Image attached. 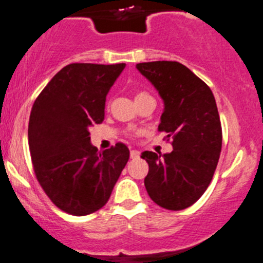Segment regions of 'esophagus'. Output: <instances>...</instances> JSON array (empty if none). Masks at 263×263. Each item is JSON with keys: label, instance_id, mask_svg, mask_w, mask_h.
Returning <instances> with one entry per match:
<instances>
[{"label": "esophagus", "instance_id": "34e87169", "mask_svg": "<svg viewBox=\"0 0 263 263\" xmlns=\"http://www.w3.org/2000/svg\"><path fill=\"white\" fill-rule=\"evenodd\" d=\"M139 156H140L139 151H137V149L130 151V158H133V160H135V158H139Z\"/></svg>", "mask_w": 263, "mask_h": 263}]
</instances>
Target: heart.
<instances>
[{
	"label": "heart",
	"instance_id": "b5f03b06",
	"mask_svg": "<svg viewBox=\"0 0 263 263\" xmlns=\"http://www.w3.org/2000/svg\"><path fill=\"white\" fill-rule=\"evenodd\" d=\"M148 97H152V96L148 95L147 92H138L137 95H135V102L139 100H143V98H148Z\"/></svg>",
	"mask_w": 263,
	"mask_h": 263
}]
</instances>
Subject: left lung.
Wrapping results in <instances>:
<instances>
[{
  "label": "left lung",
  "instance_id": "obj_1",
  "mask_svg": "<svg viewBox=\"0 0 263 263\" xmlns=\"http://www.w3.org/2000/svg\"><path fill=\"white\" fill-rule=\"evenodd\" d=\"M163 101L158 130L173 138V152L144 151L149 170L148 196L166 210L179 211L206 192L220 158L222 132L216 101L209 85L176 61L137 64Z\"/></svg>",
  "mask_w": 263,
  "mask_h": 263
}]
</instances>
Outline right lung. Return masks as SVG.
<instances>
[{"label": "right lung", "instance_id": "add662e5", "mask_svg": "<svg viewBox=\"0 0 263 263\" xmlns=\"http://www.w3.org/2000/svg\"><path fill=\"white\" fill-rule=\"evenodd\" d=\"M125 64H70L44 87L28 126L30 156L44 193L62 211L85 216L107 203L129 160L123 143L98 152L89 128L105 119L106 96Z\"/></svg>", "mask_w": 263, "mask_h": 263}]
</instances>
